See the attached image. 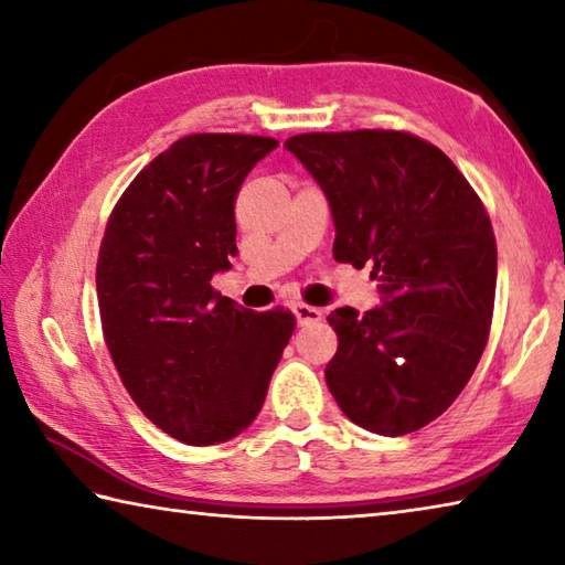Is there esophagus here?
<instances>
[{"label": "esophagus", "instance_id": "1", "mask_svg": "<svg viewBox=\"0 0 565 565\" xmlns=\"http://www.w3.org/2000/svg\"><path fill=\"white\" fill-rule=\"evenodd\" d=\"M294 313H296V321H299V327H309V323H319L323 313L317 309V306H309V303H294Z\"/></svg>", "mask_w": 565, "mask_h": 565}]
</instances>
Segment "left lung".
<instances>
[{
  "mask_svg": "<svg viewBox=\"0 0 565 565\" xmlns=\"http://www.w3.org/2000/svg\"><path fill=\"white\" fill-rule=\"evenodd\" d=\"M286 149L319 181L337 222L333 259L381 281L386 303L329 313L327 384L353 424L404 436L431 424L473 376L491 333L489 212L431 141L398 129L311 131Z\"/></svg>",
  "mask_w": 565,
  "mask_h": 565,
  "instance_id": "8db88e82",
  "label": "left lung"
}]
</instances>
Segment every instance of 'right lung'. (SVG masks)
I'll return each instance as SVG.
<instances>
[{
	"mask_svg": "<svg viewBox=\"0 0 565 565\" xmlns=\"http://www.w3.org/2000/svg\"><path fill=\"white\" fill-rule=\"evenodd\" d=\"M279 141L189 134L134 177L114 204L97 259L104 343L151 424L189 446L252 426L296 317L256 313L212 286L236 252L234 202Z\"/></svg>",
	"mask_w": 565,
	"mask_h": 565,
	"instance_id": "1",
	"label": "right lung"
}]
</instances>
